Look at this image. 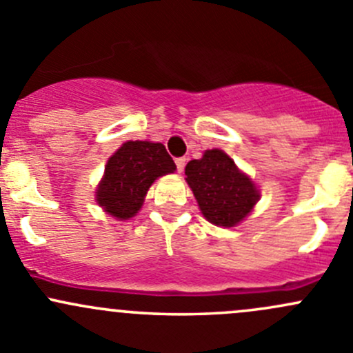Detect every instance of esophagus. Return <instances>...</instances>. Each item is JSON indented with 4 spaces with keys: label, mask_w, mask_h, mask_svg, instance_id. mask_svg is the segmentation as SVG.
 Listing matches in <instances>:
<instances>
[{
    "label": "esophagus",
    "mask_w": 353,
    "mask_h": 353,
    "mask_svg": "<svg viewBox=\"0 0 353 353\" xmlns=\"http://www.w3.org/2000/svg\"><path fill=\"white\" fill-rule=\"evenodd\" d=\"M176 165H177V172H183L184 167H186V159H184V157L176 159Z\"/></svg>",
    "instance_id": "obj_1"
}]
</instances>
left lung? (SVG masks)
<instances>
[{
  "instance_id": "left-lung-1",
  "label": "left lung",
  "mask_w": 353,
  "mask_h": 353,
  "mask_svg": "<svg viewBox=\"0 0 353 353\" xmlns=\"http://www.w3.org/2000/svg\"><path fill=\"white\" fill-rule=\"evenodd\" d=\"M186 181L208 222L234 227L252 210L259 194L249 177L222 150H206L203 159L188 162Z\"/></svg>"
}]
</instances>
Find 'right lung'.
Wrapping results in <instances>:
<instances>
[{
	"label": "right lung",
	"mask_w": 353,
	"mask_h": 353,
	"mask_svg": "<svg viewBox=\"0 0 353 353\" xmlns=\"http://www.w3.org/2000/svg\"><path fill=\"white\" fill-rule=\"evenodd\" d=\"M174 170L176 163L162 143L126 141L108 160L104 179L97 188V203L116 219H131L157 177Z\"/></svg>",
	"instance_id": "1"
}]
</instances>
